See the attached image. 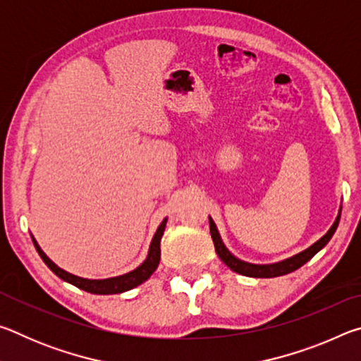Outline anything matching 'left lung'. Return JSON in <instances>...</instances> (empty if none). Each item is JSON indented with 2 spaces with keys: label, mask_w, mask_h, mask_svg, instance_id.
<instances>
[{
  "label": "left lung",
  "mask_w": 361,
  "mask_h": 361,
  "mask_svg": "<svg viewBox=\"0 0 361 361\" xmlns=\"http://www.w3.org/2000/svg\"><path fill=\"white\" fill-rule=\"evenodd\" d=\"M339 218H341V212H339L338 218H336L334 224L331 226V228H329V231L322 237L320 240H317L314 245H310L307 250H304V252L291 256V258H288V259L280 261V262H274V264H250V262L240 261L239 258H235V256L224 247V243L221 240V237H219V234H218V229H216L215 223H213V219L209 218V221H210V234H212L213 243H215L216 253L219 256V259H221L224 264L231 269V271H234L237 274H242V276H247V277L271 279V277L285 276V274H290L293 271H296V269L304 266L309 259H312L314 255L319 253L320 250L329 242V239L333 237L336 229H338Z\"/></svg>",
  "instance_id": "left-lung-1"
}]
</instances>
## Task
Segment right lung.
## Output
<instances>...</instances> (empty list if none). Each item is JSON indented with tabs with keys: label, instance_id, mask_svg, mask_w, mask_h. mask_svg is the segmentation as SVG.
I'll return each mask as SVG.
<instances>
[{
	"label": "right lung",
	"instance_id": "add662e5",
	"mask_svg": "<svg viewBox=\"0 0 361 361\" xmlns=\"http://www.w3.org/2000/svg\"><path fill=\"white\" fill-rule=\"evenodd\" d=\"M166 223H167V219H164V221L159 224L156 234H154V237H152L148 256H146V259L142 262V264H140L137 269H133L132 272L124 274V276L103 279V280L82 279V277L73 276V274L63 271V269H60L59 266L54 264V262L47 258L33 237L32 239H33V243L36 247V252L39 253L42 261L46 262V266L51 269V271L56 274L57 277L65 280V282L78 286V288H81L84 291L94 293V295H118V293L129 291L132 288H135V286L142 285L152 276V272L156 271L159 266V261H161V239H162L164 231H166Z\"/></svg>",
	"mask_w": 361,
	"mask_h": 361
}]
</instances>
